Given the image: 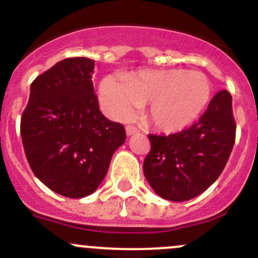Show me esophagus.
<instances>
[{
  "label": "esophagus",
  "instance_id": "34e87169",
  "mask_svg": "<svg viewBox=\"0 0 258 258\" xmlns=\"http://www.w3.org/2000/svg\"><path fill=\"white\" fill-rule=\"evenodd\" d=\"M125 130H126V135H133V134H137L139 130H138V128L135 125H126L125 126Z\"/></svg>",
  "mask_w": 258,
  "mask_h": 258
}]
</instances>
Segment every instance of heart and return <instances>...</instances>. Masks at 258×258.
I'll return each instance as SVG.
<instances>
[{
  "label": "heart",
  "instance_id": "1",
  "mask_svg": "<svg viewBox=\"0 0 258 258\" xmlns=\"http://www.w3.org/2000/svg\"><path fill=\"white\" fill-rule=\"evenodd\" d=\"M212 84L206 74L184 69L140 71L124 81L107 76L99 88L103 109L115 118H128L148 104L146 119L155 129L176 133L198 119L209 103Z\"/></svg>",
  "mask_w": 258,
  "mask_h": 258
}]
</instances>
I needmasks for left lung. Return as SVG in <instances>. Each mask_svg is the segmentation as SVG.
Instances as JSON below:
<instances>
[{
  "label": "left lung",
  "mask_w": 258,
  "mask_h": 258,
  "mask_svg": "<svg viewBox=\"0 0 258 258\" xmlns=\"http://www.w3.org/2000/svg\"><path fill=\"white\" fill-rule=\"evenodd\" d=\"M236 137L232 98L221 90L188 129L170 135L149 134L150 152L144 174L161 198L184 202L203 193L223 172Z\"/></svg>",
  "instance_id": "obj_1"
}]
</instances>
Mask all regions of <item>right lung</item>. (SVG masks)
<instances>
[{
	"label": "right lung",
	"instance_id": "1",
	"mask_svg": "<svg viewBox=\"0 0 258 258\" xmlns=\"http://www.w3.org/2000/svg\"><path fill=\"white\" fill-rule=\"evenodd\" d=\"M95 61L70 57L30 85L21 137L33 173L57 195L84 198L106 176L125 129L99 110L93 90Z\"/></svg>",
	"mask_w": 258,
	"mask_h": 258
}]
</instances>
